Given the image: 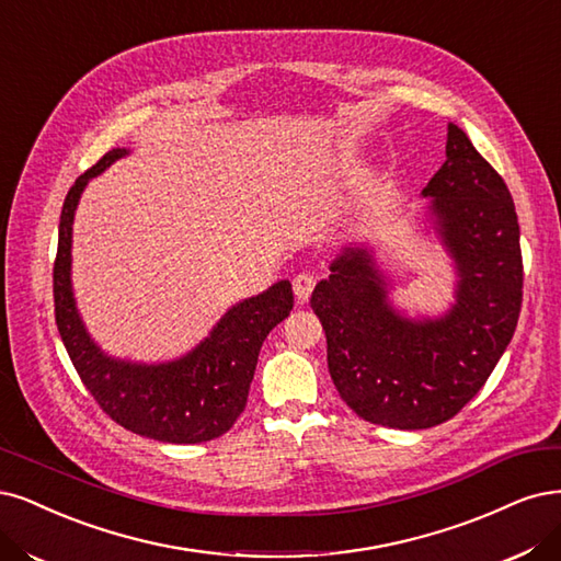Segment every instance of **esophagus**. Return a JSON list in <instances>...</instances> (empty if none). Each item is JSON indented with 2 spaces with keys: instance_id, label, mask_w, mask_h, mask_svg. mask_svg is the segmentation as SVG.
I'll use <instances>...</instances> for the list:
<instances>
[{
  "instance_id": "1",
  "label": "esophagus",
  "mask_w": 561,
  "mask_h": 561,
  "mask_svg": "<svg viewBox=\"0 0 561 561\" xmlns=\"http://www.w3.org/2000/svg\"><path fill=\"white\" fill-rule=\"evenodd\" d=\"M313 287H316V276H313V274L301 272V274H297V276L293 278V289H295V297H297L299 301H306L308 297H311Z\"/></svg>"
}]
</instances>
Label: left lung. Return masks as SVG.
Listing matches in <instances>:
<instances>
[{
	"instance_id": "left-lung-1",
	"label": "left lung",
	"mask_w": 561,
	"mask_h": 561,
	"mask_svg": "<svg viewBox=\"0 0 561 561\" xmlns=\"http://www.w3.org/2000/svg\"><path fill=\"white\" fill-rule=\"evenodd\" d=\"M422 197H432V225L459 278L446 316L403 318L364 248H345L311 297L341 399L392 430L436 427L465 409L508 347L523 306L513 197L453 123L446 162Z\"/></svg>"
}]
</instances>
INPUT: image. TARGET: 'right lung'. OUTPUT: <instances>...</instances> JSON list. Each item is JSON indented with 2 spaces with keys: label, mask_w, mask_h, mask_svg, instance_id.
<instances>
[{
  "label": "right lung",
  "mask_w": 561,
  "mask_h": 561,
  "mask_svg": "<svg viewBox=\"0 0 561 561\" xmlns=\"http://www.w3.org/2000/svg\"><path fill=\"white\" fill-rule=\"evenodd\" d=\"M127 152L108 150L67 192L53 266L57 332L83 385L121 427L162 443H204L229 432L243 413L260 347L293 311V285L278 280L266 293L231 306L195 351L173 362L137 364L102 353L73 299L71 225L88 181Z\"/></svg>",
  "instance_id": "1"
}]
</instances>
